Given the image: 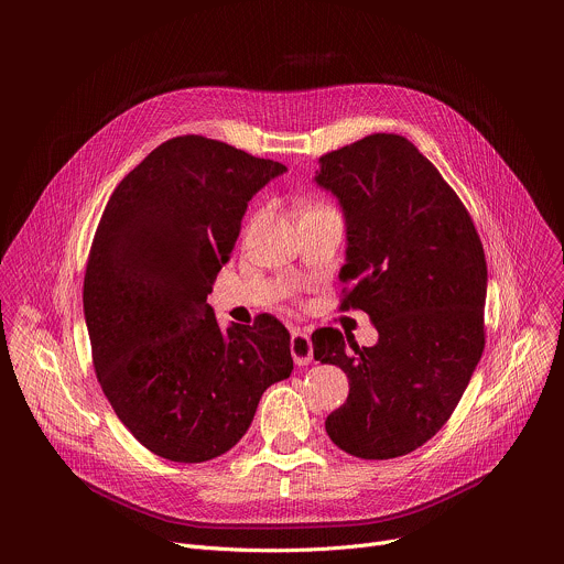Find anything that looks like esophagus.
I'll return each mask as SVG.
<instances>
[{"mask_svg":"<svg viewBox=\"0 0 564 564\" xmlns=\"http://www.w3.org/2000/svg\"><path fill=\"white\" fill-rule=\"evenodd\" d=\"M290 352H292V359H294L296 366H307L314 359L310 335H305L301 330H294L292 339H290Z\"/></svg>","mask_w":564,"mask_h":564,"instance_id":"esophagus-1","label":"esophagus"}]
</instances>
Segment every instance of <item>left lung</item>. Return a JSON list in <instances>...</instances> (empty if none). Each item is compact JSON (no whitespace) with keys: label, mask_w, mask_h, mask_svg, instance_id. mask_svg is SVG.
Here are the masks:
<instances>
[{"label":"left lung","mask_w":564,"mask_h":564,"mask_svg":"<svg viewBox=\"0 0 564 564\" xmlns=\"http://www.w3.org/2000/svg\"><path fill=\"white\" fill-rule=\"evenodd\" d=\"M316 183L346 214L339 310L379 333L359 348L337 328L312 335L314 359L350 379L326 431L346 453L392 459L426 444L453 415L485 350L487 259L459 196L404 135L372 133L321 155Z\"/></svg>","instance_id":"obj_1"}]
</instances>
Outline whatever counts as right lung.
Returning a JSON list of instances; mask_svg holds the SVG:
<instances>
[{
	"label": "right lung",
	"mask_w": 564,
	"mask_h": 564,
	"mask_svg": "<svg viewBox=\"0 0 564 564\" xmlns=\"http://www.w3.org/2000/svg\"><path fill=\"white\" fill-rule=\"evenodd\" d=\"M283 172L178 135L129 172L102 212L83 290L94 368L118 420L160 457L198 464L227 453L265 388L294 368L276 316L220 330L207 303L248 200Z\"/></svg>",
	"instance_id": "1"
}]
</instances>
